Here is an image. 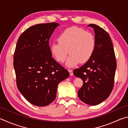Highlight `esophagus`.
<instances>
[{
	"instance_id": "esophagus-1",
	"label": "esophagus",
	"mask_w": 128,
	"mask_h": 128,
	"mask_svg": "<svg viewBox=\"0 0 128 128\" xmlns=\"http://www.w3.org/2000/svg\"><path fill=\"white\" fill-rule=\"evenodd\" d=\"M68 72H70V75L71 76H72L74 74H73V71L72 70H68Z\"/></svg>"
}]
</instances>
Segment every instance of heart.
<instances>
[{"label": "heart", "mask_w": 128, "mask_h": 128, "mask_svg": "<svg viewBox=\"0 0 128 128\" xmlns=\"http://www.w3.org/2000/svg\"><path fill=\"white\" fill-rule=\"evenodd\" d=\"M58 42L50 45V52L56 60L64 62L72 68L79 64L88 62L93 54L96 48V39L92 33L86 32L78 27H71L66 29L58 37Z\"/></svg>", "instance_id": "b5f03b06"}]
</instances>
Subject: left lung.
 Returning a JSON list of instances; mask_svg holds the SVG:
<instances>
[{
	"label": "left lung",
	"mask_w": 128,
	"mask_h": 128,
	"mask_svg": "<svg viewBox=\"0 0 128 128\" xmlns=\"http://www.w3.org/2000/svg\"><path fill=\"white\" fill-rule=\"evenodd\" d=\"M88 26L92 27L94 31L95 50L90 60L73 72L83 81L78 90L80 100L87 104L95 106L107 99L112 90L116 61L108 34L95 24Z\"/></svg>",
	"instance_id": "8db88e82"
}]
</instances>
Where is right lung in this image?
Here are the masks:
<instances>
[{
    "mask_svg": "<svg viewBox=\"0 0 128 128\" xmlns=\"http://www.w3.org/2000/svg\"><path fill=\"white\" fill-rule=\"evenodd\" d=\"M59 24L31 26L20 36L14 53L16 83L22 96L35 106H46L56 97L57 86L68 71L52 57L49 40Z\"/></svg>",
    "mask_w": 128,
    "mask_h": 128,
    "instance_id": "obj_1",
    "label": "right lung"
}]
</instances>
